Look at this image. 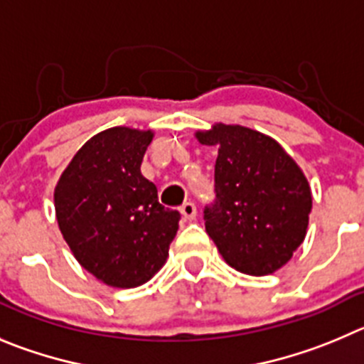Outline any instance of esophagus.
Masks as SVG:
<instances>
[{
    "label": "esophagus",
    "instance_id": "esophagus-1",
    "mask_svg": "<svg viewBox=\"0 0 364 364\" xmlns=\"http://www.w3.org/2000/svg\"><path fill=\"white\" fill-rule=\"evenodd\" d=\"M179 212H181L183 219L185 220H193L196 219V215H198V208H196V205H193V203H185Z\"/></svg>",
    "mask_w": 364,
    "mask_h": 364
}]
</instances>
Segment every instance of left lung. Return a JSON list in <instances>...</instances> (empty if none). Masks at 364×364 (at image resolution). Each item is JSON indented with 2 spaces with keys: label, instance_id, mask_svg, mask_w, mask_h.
Wrapping results in <instances>:
<instances>
[{
  "label": "left lung",
  "instance_id": "left-lung-1",
  "mask_svg": "<svg viewBox=\"0 0 364 364\" xmlns=\"http://www.w3.org/2000/svg\"><path fill=\"white\" fill-rule=\"evenodd\" d=\"M196 138L219 147L217 201L205 226L224 262L251 277L278 271L307 235L312 193L304 171L274 138L244 125L217 122Z\"/></svg>",
  "mask_w": 364,
  "mask_h": 364
}]
</instances>
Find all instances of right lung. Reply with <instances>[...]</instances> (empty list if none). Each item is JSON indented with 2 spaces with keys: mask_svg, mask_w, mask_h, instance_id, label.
Instances as JSON below:
<instances>
[{
  "mask_svg": "<svg viewBox=\"0 0 364 364\" xmlns=\"http://www.w3.org/2000/svg\"><path fill=\"white\" fill-rule=\"evenodd\" d=\"M152 129L118 125L77 151L53 190L63 239L77 262L102 284L132 289L168 259L179 212L163 208L158 188L141 176Z\"/></svg>",
  "mask_w": 364,
  "mask_h": 364,
  "instance_id": "right-lung-1",
  "label": "right lung"
}]
</instances>
